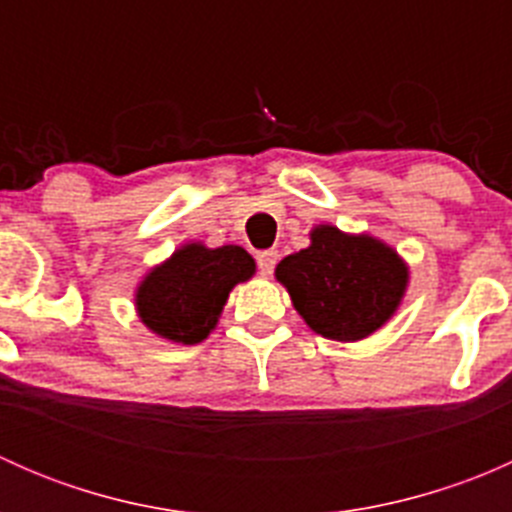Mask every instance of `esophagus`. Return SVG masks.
<instances>
[{"mask_svg":"<svg viewBox=\"0 0 512 512\" xmlns=\"http://www.w3.org/2000/svg\"><path fill=\"white\" fill-rule=\"evenodd\" d=\"M277 260H280V252L277 250H262L257 252V267H260L262 275H272V270H275Z\"/></svg>","mask_w":512,"mask_h":512,"instance_id":"34e87169","label":"esophagus"}]
</instances>
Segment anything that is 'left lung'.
I'll use <instances>...</instances> for the list:
<instances>
[{
    "label": "left lung",
    "instance_id": "8db88e82",
    "mask_svg": "<svg viewBox=\"0 0 512 512\" xmlns=\"http://www.w3.org/2000/svg\"><path fill=\"white\" fill-rule=\"evenodd\" d=\"M275 277L312 332L334 342H359L401 307L409 265L369 232L352 235L317 225L309 232V247L287 255Z\"/></svg>",
    "mask_w": 512,
    "mask_h": 512
}]
</instances>
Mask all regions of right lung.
<instances>
[{
	"instance_id": "1",
	"label": "right lung",
	"mask_w": 512,
	"mask_h": 512,
	"mask_svg": "<svg viewBox=\"0 0 512 512\" xmlns=\"http://www.w3.org/2000/svg\"><path fill=\"white\" fill-rule=\"evenodd\" d=\"M252 275L255 260L240 245H180L138 282V319L160 339L200 344L218 327L232 287Z\"/></svg>"
}]
</instances>
